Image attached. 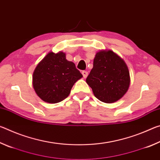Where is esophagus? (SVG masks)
Returning a JSON list of instances; mask_svg holds the SVG:
<instances>
[{
    "instance_id": "obj_1",
    "label": "esophagus",
    "mask_w": 160,
    "mask_h": 160,
    "mask_svg": "<svg viewBox=\"0 0 160 160\" xmlns=\"http://www.w3.org/2000/svg\"><path fill=\"white\" fill-rule=\"evenodd\" d=\"M82 74L83 75V78H86L87 77H88V71H86V70H83V71H82Z\"/></svg>"
}]
</instances>
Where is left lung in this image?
Listing matches in <instances>:
<instances>
[{
  "instance_id": "left-lung-1",
  "label": "left lung",
  "mask_w": 160,
  "mask_h": 160,
  "mask_svg": "<svg viewBox=\"0 0 160 160\" xmlns=\"http://www.w3.org/2000/svg\"><path fill=\"white\" fill-rule=\"evenodd\" d=\"M86 82L101 102H116L129 88L131 78L128 66L113 51L101 50L96 53Z\"/></svg>"
}]
</instances>
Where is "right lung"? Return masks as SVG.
Wrapping results in <instances>:
<instances>
[{"mask_svg": "<svg viewBox=\"0 0 160 160\" xmlns=\"http://www.w3.org/2000/svg\"><path fill=\"white\" fill-rule=\"evenodd\" d=\"M82 75L66 53L49 52L37 64L32 76L35 92L43 101L55 104L66 99Z\"/></svg>", "mask_w": 160, "mask_h": 160, "instance_id": "right-lung-1", "label": "right lung"}]
</instances>
